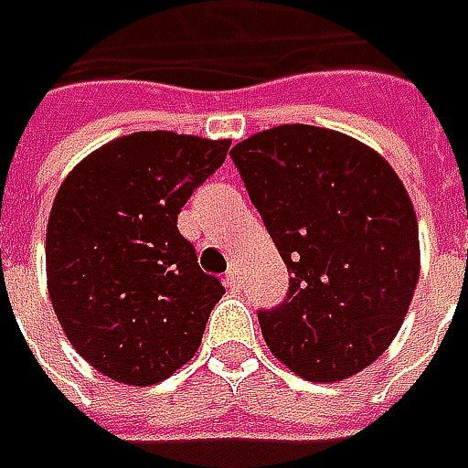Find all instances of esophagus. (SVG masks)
I'll return each mask as SVG.
<instances>
[{"mask_svg": "<svg viewBox=\"0 0 468 468\" xmlns=\"http://www.w3.org/2000/svg\"><path fill=\"white\" fill-rule=\"evenodd\" d=\"M242 273H239V268H229V273L224 276V286L229 292H239L242 289Z\"/></svg>", "mask_w": 468, "mask_h": 468, "instance_id": "1", "label": "esophagus"}]
</instances>
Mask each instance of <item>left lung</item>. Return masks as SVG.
I'll use <instances>...</instances> for the list:
<instances>
[{"instance_id":"1","label":"left lung","mask_w":468,"mask_h":468,"mask_svg":"<svg viewBox=\"0 0 468 468\" xmlns=\"http://www.w3.org/2000/svg\"><path fill=\"white\" fill-rule=\"evenodd\" d=\"M250 200L292 273L261 313L281 365L341 383L390 346L420 281V226L404 182L356 137L279 124L231 148Z\"/></svg>"}]
</instances>
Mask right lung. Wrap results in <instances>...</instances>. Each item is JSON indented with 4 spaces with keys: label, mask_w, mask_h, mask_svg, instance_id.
Here are the masks:
<instances>
[{
    "label": "right lung",
    "mask_w": 468,
    "mask_h": 468,
    "mask_svg": "<svg viewBox=\"0 0 468 468\" xmlns=\"http://www.w3.org/2000/svg\"><path fill=\"white\" fill-rule=\"evenodd\" d=\"M229 140L122 135L64 176L46 226V286L67 341L101 375L155 386L200 349L224 286L197 265L176 213Z\"/></svg>",
    "instance_id": "right-lung-1"
}]
</instances>
